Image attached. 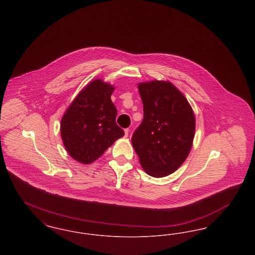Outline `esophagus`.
Returning <instances> with one entry per match:
<instances>
[{"label":"esophagus","mask_w":255,"mask_h":255,"mask_svg":"<svg viewBox=\"0 0 255 255\" xmlns=\"http://www.w3.org/2000/svg\"><path fill=\"white\" fill-rule=\"evenodd\" d=\"M129 132H130V130H129L128 128H126V129L124 130V133H125V136H126V137L128 136V134H129Z\"/></svg>","instance_id":"esophagus-1"}]
</instances>
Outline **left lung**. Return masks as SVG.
Segmentation results:
<instances>
[{"label": "left lung", "mask_w": 255, "mask_h": 255, "mask_svg": "<svg viewBox=\"0 0 255 255\" xmlns=\"http://www.w3.org/2000/svg\"><path fill=\"white\" fill-rule=\"evenodd\" d=\"M143 120L134 130L132 144L146 173L161 178L178 169L193 142L195 117L182 93L170 82L140 83Z\"/></svg>", "instance_id": "1"}]
</instances>
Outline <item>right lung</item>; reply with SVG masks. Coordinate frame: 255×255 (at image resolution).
<instances>
[{"instance_id": "add662e5", "label": "right lung", "mask_w": 255, "mask_h": 255, "mask_svg": "<svg viewBox=\"0 0 255 255\" xmlns=\"http://www.w3.org/2000/svg\"><path fill=\"white\" fill-rule=\"evenodd\" d=\"M114 87L94 80L74 98L61 121V137L70 156L84 164L91 163L124 131L117 124L118 111L111 100Z\"/></svg>"}]
</instances>
